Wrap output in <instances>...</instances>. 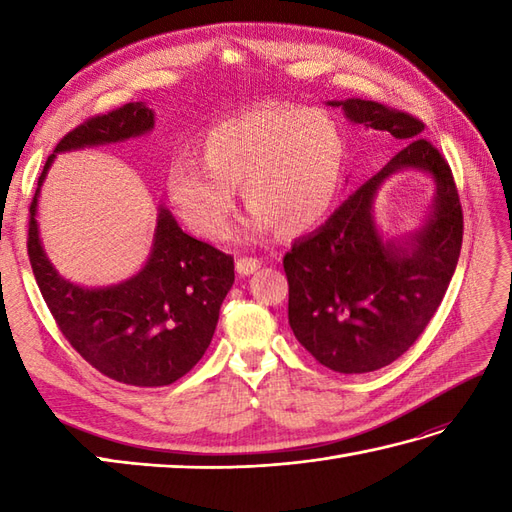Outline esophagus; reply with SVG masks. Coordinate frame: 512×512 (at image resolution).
<instances>
[{
  "instance_id": "34e87169",
  "label": "esophagus",
  "mask_w": 512,
  "mask_h": 512,
  "mask_svg": "<svg viewBox=\"0 0 512 512\" xmlns=\"http://www.w3.org/2000/svg\"><path fill=\"white\" fill-rule=\"evenodd\" d=\"M259 268H262V262H259V259H255V257H239L237 262H235L237 275H242V277H248V275L257 273Z\"/></svg>"
}]
</instances>
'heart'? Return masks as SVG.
Here are the masks:
<instances>
[{
	"label": "heart",
	"instance_id": "1",
	"mask_svg": "<svg viewBox=\"0 0 512 512\" xmlns=\"http://www.w3.org/2000/svg\"><path fill=\"white\" fill-rule=\"evenodd\" d=\"M202 160L178 156L167 195L191 231L211 242L228 235L235 189L250 206L244 235H301L334 206L345 171V136L328 112L259 105L206 129Z\"/></svg>",
	"mask_w": 512,
	"mask_h": 512
}]
</instances>
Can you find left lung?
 <instances>
[{
    "label": "left lung",
    "mask_w": 512,
    "mask_h": 512,
    "mask_svg": "<svg viewBox=\"0 0 512 512\" xmlns=\"http://www.w3.org/2000/svg\"><path fill=\"white\" fill-rule=\"evenodd\" d=\"M328 105L341 107L354 125L391 134L402 149L286 253L288 323L321 365L365 374L405 354L436 314L458 266L462 206L449 165L420 138V121L376 101ZM400 170L429 175L437 195L418 229L385 238L375 224L373 202L379 187Z\"/></svg>",
    "instance_id": "8db88e82"
}]
</instances>
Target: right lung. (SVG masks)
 I'll use <instances>...</instances> for the list:
<instances>
[{
    "instance_id": "right-lung-1",
    "label": "right lung",
    "mask_w": 512,
    "mask_h": 512,
    "mask_svg": "<svg viewBox=\"0 0 512 512\" xmlns=\"http://www.w3.org/2000/svg\"><path fill=\"white\" fill-rule=\"evenodd\" d=\"M154 125V110L127 103L65 134L39 176L28 228L32 273L65 339L101 374L136 387L176 383L204 356L235 281L233 257L184 233L160 204L143 268L118 284L88 288L52 266L39 237L37 209L57 154L125 143L149 134Z\"/></svg>"
}]
</instances>
